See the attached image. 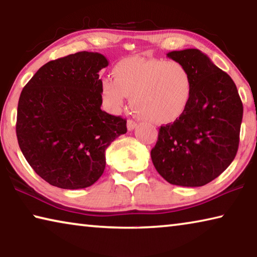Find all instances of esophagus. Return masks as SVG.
I'll return each instance as SVG.
<instances>
[{
  "instance_id": "34e87169",
  "label": "esophagus",
  "mask_w": 257,
  "mask_h": 257,
  "mask_svg": "<svg viewBox=\"0 0 257 257\" xmlns=\"http://www.w3.org/2000/svg\"><path fill=\"white\" fill-rule=\"evenodd\" d=\"M136 127H137V122H136V121L130 120V119L127 121V128H128L129 132H132V130H134Z\"/></svg>"
}]
</instances>
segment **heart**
Segmentation results:
<instances>
[{"label":"heart","instance_id":"1","mask_svg":"<svg viewBox=\"0 0 257 257\" xmlns=\"http://www.w3.org/2000/svg\"><path fill=\"white\" fill-rule=\"evenodd\" d=\"M102 99L111 112H118L128 96L143 118L168 123L184 113L191 95V76L178 61L132 56L119 61L113 77H105Z\"/></svg>","mask_w":257,"mask_h":257}]
</instances>
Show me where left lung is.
I'll use <instances>...</instances> for the list:
<instances>
[{"label": "left lung", "mask_w": 257, "mask_h": 257, "mask_svg": "<svg viewBox=\"0 0 257 257\" xmlns=\"http://www.w3.org/2000/svg\"><path fill=\"white\" fill-rule=\"evenodd\" d=\"M167 56L188 68L191 95L179 118L159 129L152 162L170 184L201 187L219 177L237 154L242 103L231 77L203 52L187 49Z\"/></svg>", "instance_id": "1"}]
</instances>
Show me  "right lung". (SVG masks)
Returning <instances> with one entry per match:
<instances>
[{
    "instance_id": "right-lung-1",
    "label": "right lung",
    "mask_w": 257,
    "mask_h": 257,
    "mask_svg": "<svg viewBox=\"0 0 257 257\" xmlns=\"http://www.w3.org/2000/svg\"><path fill=\"white\" fill-rule=\"evenodd\" d=\"M108 66L97 52H78L44 64L24 87L17 138L38 176L63 189L95 184L105 169V151L127 121L101 110L102 80Z\"/></svg>"
}]
</instances>
